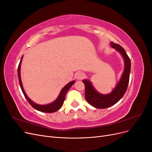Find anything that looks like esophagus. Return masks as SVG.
<instances>
[{"instance_id": "esophagus-1", "label": "esophagus", "mask_w": 152, "mask_h": 152, "mask_svg": "<svg viewBox=\"0 0 152 152\" xmlns=\"http://www.w3.org/2000/svg\"><path fill=\"white\" fill-rule=\"evenodd\" d=\"M85 77V74L83 72H79L75 73V78L77 80H82V79H84Z\"/></svg>"}]
</instances>
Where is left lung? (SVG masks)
Listing matches in <instances>:
<instances>
[{
	"instance_id": "8db88e82",
	"label": "left lung",
	"mask_w": 152,
	"mask_h": 152,
	"mask_svg": "<svg viewBox=\"0 0 152 152\" xmlns=\"http://www.w3.org/2000/svg\"><path fill=\"white\" fill-rule=\"evenodd\" d=\"M112 48L120 53L124 60V70L118 83L115 89L108 94L99 93L89 80H83L85 85V99L91 106L96 108H106L116 104L126 93L129 81L131 72V59L126 50L120 45L111 42Z\"/></svg>"
}]
</instances>
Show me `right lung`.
<instances>
[{
  "instance_id": "1",
  "label": "right lung",
  "mask_w": 152,
  "mask_h": 152,
  "mask_svg": "<svg viewBox=\"0 0 152 152\" xmlns=\"http://www.w3.org/2000/svg\"><path fill=\"white\" fill-rule=\"evenodd\" d=\"M23 59V56L21 58L20 62L19 63V65H18V79H19V82H20V85L21 87V91L23 93L25 98L28 101V103L31 105V107H33L34 108H35V110H38V111L42 112H45V113H53L56 112L57 110H58L59 109H60L61 107L63 106L64 101H65V96L66 94L68 92V91L70 89V87H72V86L75 83L74 80H73L70 82H69L68 84H67L65 87H63L62 89V90L61 91V93L59 94V96L57 98V99L53 102L51 103H49L48 104H45V105H42V104H37L34 102H32V101L27 96V95L26 94L25 92L24 91L23 87V85H22V82H21V75H20V67H21V61Z\"/></svg>"
}]
</instances>
